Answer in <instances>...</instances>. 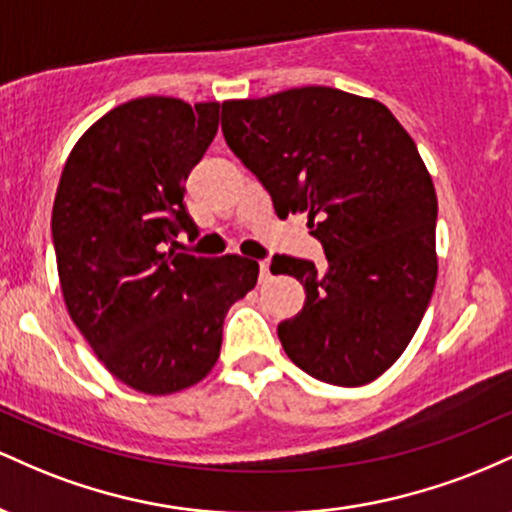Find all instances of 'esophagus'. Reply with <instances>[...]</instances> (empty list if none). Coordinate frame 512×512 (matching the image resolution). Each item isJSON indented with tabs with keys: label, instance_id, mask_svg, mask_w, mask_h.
<instances>
[{
	"label": "esophagus",
	"instance_id": "obj_1",
	"mask_svg": "<svg viewBox=\"0 0 512 512\" xmlns=\"http://www.w3.org/2000/svg\"><path fill=\"white\" fill-rule=\"evenodd\" d=\"M269 276H272L269 274V262L262 260L260 262V281H269Z\"/></svg>",
	"mask_w": 512,
	"mask_h": 512
}]
</instances>
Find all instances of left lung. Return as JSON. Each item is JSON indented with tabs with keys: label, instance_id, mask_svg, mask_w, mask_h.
Segmentation results:
<instances>
[{
	"label": "left lung",
	"instance_id": "8db88e82",
	"mask_svg": "<svg viewBox=\"0 0 512 512\" xmlns=\"http://www.w3.org/2000/svg\"><path fill=\"white\" fill-rule=\"evenodd\" d=\"M221 129L279 219L308 216L327 267L276 255L305 305L279 325L286 356L322 383H373L419 330L438 276V199L414 139L380 101L330 86L223 101Z\"/></svg>",
	"mask_w": 512,
	"mask_h": 512
}]
</instances>
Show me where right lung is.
Instances as JSON below:
<instances>
[{"instance_id": "1", "label": "right lung", "mask_w": 512, "mask_h": 512, "mask_svg": "<svg viewBox=\"0 0 512 512\" xmlns=\"http://www.w3.org/2000/svg\"><path fill=\"white\" fill-rule=\"evenodd\" d=\"M219 103L144 96L81 134L52 207L64 305L117 380L173 395L219 361L223 317L255 289L260 264L195 257L175 236L197 226L182 195L219 132Z\"/></svg>"}]
</instances>
